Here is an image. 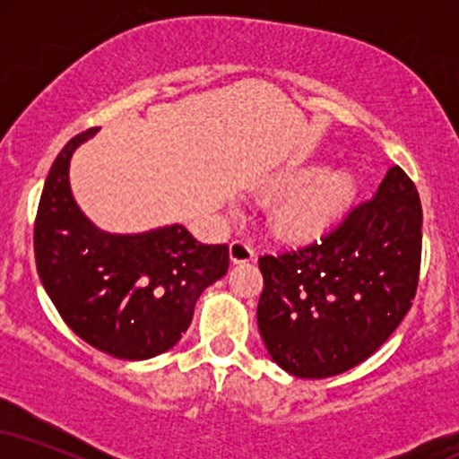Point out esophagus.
<instances>
[{
    "mask_svg": "<svg viewBox=\"0 0 459 459\" xmlns=\"http://www.w3.org/2000/svg\"><path fill=\"white\" fill-rule=\"evenodd\" d=\"M255 259V247L250 241L246 239H235L230 244V261L233 263H247Z\"/></svg>",
    "mask_w": 459,
    "mask_h": 459,
    "instance_id": "1",
    "label": "esophagus"
}]
</instances>
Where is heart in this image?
<instances>
[{"mask_svg":"<svg viewBox=\"0 0 459 459\" xmlns=\"http://www.w3.org/2000/svg\"><path fill=\"white\" fill-rule=\"evenodd\" d=\"M267 194H284L270 212V226L281 239L310 241L343 218L356 200V178L347 170L296 166L267 181Z\"/></svg>","mask_w":459,"mask_h":459,"instance_id":"heart-1","label":"heart"}]
</instances>
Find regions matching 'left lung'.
I'll use <instances>...</instances> for the list:
<instances>
[{"mask_svg": "<svg viewBox=\"0 0 459 459\" xmlns=\"http://www.w3.org/2000/svg\"><path fill=\"white\" fill-rule=\"evenodd\" d=\"M423 209L399 166L319 239L259 256L256 308L272 360L307 380L350 371L402 324L416 293Z\"/></svg>", "mask_w": 459, "mask_h": 459, "instance_id": "8db88e82", "label": "left lung"}]
</instances>
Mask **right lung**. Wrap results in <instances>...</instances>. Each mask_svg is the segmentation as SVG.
I'll return each mask as SVG.
<instances>
[{
	"label": "right lung",
	"instance_id": "1",
	"mask_svg": "<svg viewBox=\"0 0 459 459\" xmlns=\"http://www.w3.org/2000/svg\"><path fill=\"white\" fill-rule=\"evenodd\" d=\"M97 127L66 142L47 175L34 224L36 270L66 325L123 360L160 356L189 328L200 293L229 272V246L181 224L138 235L97 229L73 198L68 163Z\"/></svg>",
	"mask_w": 459,
	"mask_h": 459
}]
</instances>
